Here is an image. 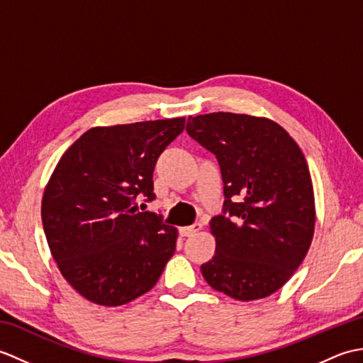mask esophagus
<instances>
[{
    "mask_svg": "<svg viewBox=\"0 0 363 363\" xmlns=\"http://www.w3.org/2000/svg\"><path fill=\"white\" fill-rule=\"evenodd\" d=\"M203 229V226L199 225V223H195V225H191V226H182V228H179V234L182 235V237H191V235H195L196 233H199V230Z\"/></svg>",
    "mask_w": 363,
    "mask_h": 363,
    "instance_id": "1",
    "label": "esophagus"
}]
</instances>
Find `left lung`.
Returning <instances> with one entry per match:
<instances>
[{
	"label": "left lung",
	"instance_id": "left-lung-1",
	"mask_svg": "<svg viewBox=\"0 0 363 363\" xmlns=\"http://www.w3.org/2000/svg\"><path fill=\"white\" fill-rule=\"evenodd\" d=\"M187 133L213 152L225 184V209L211 220L213 257L206 282L238 299L284 287L303 264L315 230V196L303 151L276 121L246 113L189 117Z\"/></svg>",
	"mask_w": 363,
	"mask_h": 363
}]
</instances>
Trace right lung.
Returning a JSON list of instances; mask_svg holds the SVG:
<instances>
[{"label": "right lung", "instance_id": "right-lung-1", "mask_svg": "<svg viewBox=\"0 0 363 363\" xmlns=\"http://www.w3.org/2000/svg\"><path fill=\"white\" fill-rule=\"evenodd\" d=\"M184 126V117L95 126L54 168L42 198L46 242L65 281L91 303H130L172 259L177 229L134 204L154 199V165Z\"/></svg>", "mask_w": 363, "mask_h": 363}]
</instances>
